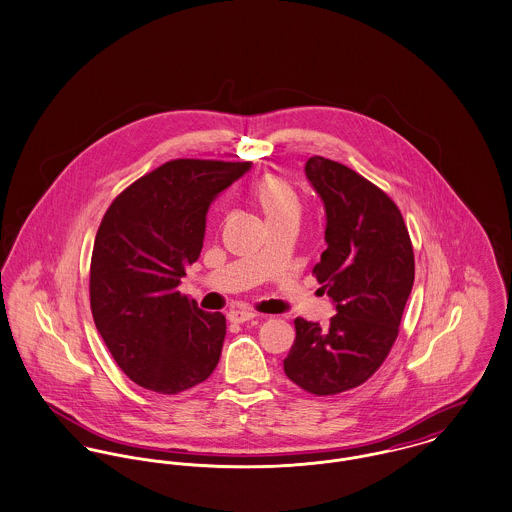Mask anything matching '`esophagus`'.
I'll use <instances>...</instances> for the list:
<instances>
[{
	"label": "esophagus",
	"mask_w": 512,
	"mask_h": 512,
	"mask_svg": "<svg viewBox=\"0 0 512 512\" xmlns=\"http://www.w3.org/2000/svg\"><path fill=\"white\" fill-rule=\"evenodd\" d=\"M256 314L252 312V310H231L229 314H227V318H229V322H233V324H242V322H248V320H252Z\"/></svg>",
	"instance_id": "34e87169"
}]
</instances>
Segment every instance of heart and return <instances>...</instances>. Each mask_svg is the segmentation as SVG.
Listing matches in <instances>:
<instances>
[{"instance_id":"obj_1","label":"heart","mask_w":512,"mask_h":512,"mask_svg":"<svg viewBox=\"0 0 512 512\" xmlns=\"http://www.w3.org/2000/svg\"><path fill=\"white\" fill-rule=\"evenodd\" d=\"M254 200L268 225L279 221H297L301 215V200L293 184L281 176L268 174L254 186Z\"/></svg>"}]
</instances>
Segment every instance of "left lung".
<instances>
[{
    "label": "left lung",
    "instance_id": "8db88e82",
    "mask_svg": "<svg viewBox=\"0 0 512 512\" xmlns=\"http://www.w3.org/2000/svg\"><path fill=\"white\" fill-rule=\"evenodd\" d=\"M310 186L326 211V250L314 266L336 316L328 326L295 320L283 371L316 396L363 384L386 359L413 287V248L396 204L345 165L310 157Z\"/></svg>",
    "mask_w": 512,
    "mask_h": 512
}]
</instances>
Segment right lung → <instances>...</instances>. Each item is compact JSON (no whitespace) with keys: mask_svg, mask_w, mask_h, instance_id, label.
I'll return each instance as SVG.
<instances>
[{"mask_svg":"<svg viewBox=\"0 0 512 512\" xmlns=\"http://www.w3.org/2000/svg\"><path fill=\"white\" fill-rule=\"evenodd\" d=\"M252 163L176 159L126 188L95 237L91 310L118 367L159 394L184 392L213 373L225 316L180 295L200 258L213 200Z\"/></svg>","mask_w":512,"mask_h":512,"instance_id":"right-lung-1","label":"right lung"}]
</instances>
